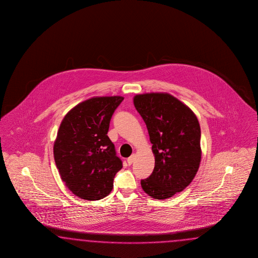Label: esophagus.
Returning <instances> with one entry per match:
<instances>
[{
    "mask_svg": "<svg viewBox=\"0 0 258 258\" xmlns=\"http://www.w3.org/2000/svg\"><path fill=\"white\" fill-rule=\"evenodd\" d=\"M134 160H135V154H133L132 156L128 157V158H127L126 162H127V164L131 165V164H133V162H134Z\"/></svg>",
    "mask_w": 258,
    "mask_h": 258,
    "instance_id": "obj_1",
    "label": "esophagus"
}]
</instances>
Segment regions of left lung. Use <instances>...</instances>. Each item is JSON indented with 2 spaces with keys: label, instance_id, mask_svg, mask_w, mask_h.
I'll return each mask as SVG.
<instances>
[{
  "label": "left lung",
  "instance_id": "left-lung-1",
  "mask_svg": "<svg viewBox=\"0 0 258 258\" xmlns=\"http://www.w3.org/2000/svg\"><path fill=\"white\" fill-rule=\"evenodd\" d=\"M134 106L144 119L155 166L149 178L141 180L148 195L164 200L187 187L199 169L201 127L194 112L168 94H137Z\"/></svg>",
  "mask_w": 258,
  "mask_h": 258
}]
</instances>
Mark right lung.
<instances>
[{"instance_id": "obj_1", "label": "right lung", "mask_w": 258, "mask_h": 258, "mask_svg": "<svg viewBox=\"0 0 258 258\" xmlns=\"http://www.w3.org/2000/svg\"><path fill=\"white\" fill-rule=\"evenodd\" d=\"M122 96L93 97L63 118L54 144L55 165L73 194L87 201L109 195L122 167L109 140V122Z\"/></svg>"}]
</instances>
